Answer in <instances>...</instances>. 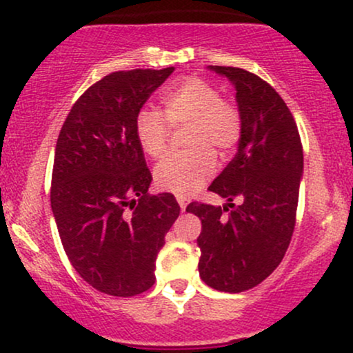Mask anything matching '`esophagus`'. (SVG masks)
<instances>
[{
    "label": "esophagus",
    "mask_w": 353,
    "mask_h": 353,
    "mask_svg": "<svg viewBox=\"0 0 353 353\" xmlns=\"http://www.w3.org/2000/svg\"><path fill=\"white\" fill-rule=\"evenodd\" d=\"M177 202H179V207L182 212H185V207H187V199L185 197H177Z\"/></svg>",
    "instance_id": "34e87169"
}]
</instances>
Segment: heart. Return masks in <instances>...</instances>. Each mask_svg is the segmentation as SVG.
Here are the masks:
<instances>
[{
	"label": "heart",
	"mask_w": 353,
	"mask_h": 353,
	"mask_svg": "<svg viewBox=\"0 0 353 353\" xmlns=\"http://www.w3.org/2000/svg\"><path fill=\"white\" fill-rule=\"evenodd\" d=\"M164 115L153 107H141L135 117V137L148 158H161L168 148L171 127H190L185 154H171L154 169L161 190L187 197L197 192L216 171V158L239 143L243 115L234 102L202 78L190 77L174 84L163 97Z\"/></svg>",
	"instance_id": "b5f03b06"
}]
</instances>
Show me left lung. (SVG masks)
<instances>
[{"instance_id": "left-lung-1", "label": "left lung", "mask_w": 353, "mask_h": 353, "mask_svg": "<svg viewBox=\"0 0 353 353\" xmlns=\"http://www.w3.org/2000/svg\"><path fill=\"white\" fill-rule=\"evenodd\" d=\"M208 68L234 84L243 133L238 153L208 187L228 203L192 202L185 210L202 220V280L220 292L239 293L265 280L287 252L296 221L303 146L295 119L269 83L234 66Z\"/></svg>"}]
</instances>
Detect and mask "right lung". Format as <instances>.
<instances>
[{
	"label": "right lung",
	"mask_w": 353,
	"mask_h": 353,
	"mask_svg": "<svg viewBox=\"0 0 353 353\" xmlns=\"http://www.w3.org/2000/svg\"><path fill=\"white\" fill-rule=\"evenodd\" d=\"M174 66L107 74L71 107L55 146L50 202L61 244L84 282L105 295L153 287L156 257L179 216L172 194L150 195L135 117Z\"/></svg>",
	"instance_id": "right-lung-1"
}]
</instances>
